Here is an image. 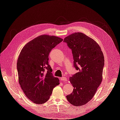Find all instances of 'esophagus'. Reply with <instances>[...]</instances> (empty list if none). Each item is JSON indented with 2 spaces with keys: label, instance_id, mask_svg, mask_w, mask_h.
<instances>
[{
  "label": "esophagus",
  "instance_id": "34e87169",
  "mask_svg": "<svg viewBox=\"0 0 120 120\" xmlns=\"http://www.w3.org/2000/svg\"><path fill=\"white\" fill-rule=\"evenodd\" d=\"M60 79L62 81H66L67 80V78H66V77H61V78H60Z\"/></svg>",
  "mask_w": 120,
  "mask_h": 120
}]
</instances>
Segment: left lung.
<instances>
[{
	"label": "left lung",
	"mask_w": 120,
	"mask_h": 120,
	"mask_svg": "<svg viewBox=\"0 0 120 120\" xmlns=\"http://www.w3.org/2000/svg\"><path fill=\"white\" fill-rule=\"evenodd\" d=\"M64 42L71 50L74 67L78 71L70 78L74 90L67 99L74 106H81L92 99L102 81L104 55L99 45L81 32L68 35Z\"/></svg>",
	"instance_id": "1"
}]
</instances>
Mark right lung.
Instances as JSON below:
<instances>
[{
  "label": "right lung",
  "instance_id": "1",
  "mask_svg": "<svg viewBox=\"0 0 120 120\" xmlns=\"http://www.w3.org/2000/svg\"><path fill=\"white\" fill-rule=\"evenodd\" d=\"M63 41L54 36L41 35L28 42L21 50L17 62L19 83L25 96L35 104L48 101L53 89L60 84L59 79L52 73L49 56Z\"/></svg>",
  "mask_w": 120,
  "mask_h": 120
}]
</instances>
